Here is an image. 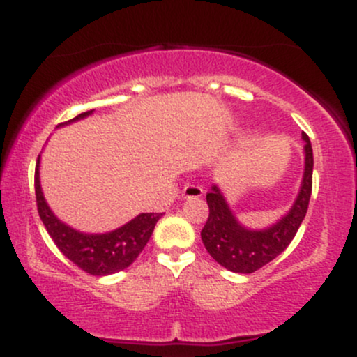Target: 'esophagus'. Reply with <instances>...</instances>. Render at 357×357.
Masks as SVG:
<instances>
[{"mask_svg":"<svg viewBox=\"0 0 357 357\" xmlns=\"http://www.w3.org/2000/svg\"><path fill=\"white\" fill-rule=\"evenodd\" d=\"M203 196V188L198 184H184L183 188V198L184 199H195L202 198Z\"/></svg>","mask_w":357,"mask_h":357,"instance_id":"1","label":"esophagus"}]
</instances>
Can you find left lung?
Masks as SVG:
<instances>
[{"label":"left lung","mask_w":357,"mask_h":357,"mask_svg":"<svg viewBox=\"0 0 357 357\" xmlns=\"http://www.w3.org/2000/svg\"><path fill=\"white\" fill-rule=\"evenodd\" d=\"M302 139L305 141V167L301 190L289 213L272 227L264 230L243 227L233 215L220 188L216 184L211 186V191L206 195L210 215L202 230V240L208 253L221 267L236 273H252L277 258L294 240L305 218L312 192V146L305 132H302Z\"/></svg>","instance_id":"8db88e82"}]
</instances>
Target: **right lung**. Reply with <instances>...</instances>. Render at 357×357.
Listing matches in <instances>:
<instances>
[{
	"label": "right lung",
	"instance_id": "obj_1",
	"mask_svg": "<svg viewBox=\"0 0 357 357\" xmlns=\"http://www.w3.org/2000/svg\"><path fill=\"white\" fill-rule=\"evenodd\" d=\"M92 112L93 110L80 114L65 124L80 121ZM35 195L40 218L60 252L84 272L97 277L110 275V273L121 272L129 267L139 257V253L144 250L153 235L155 223L162 216V213H141L129 223L109 233H93L92 235V233L73 230L56 218L45 202L42 184H40V155L36 159L35 167Z\"/></svg>",
	"mask_w": 357,
	"mask_h": 357
}]
</instances>
